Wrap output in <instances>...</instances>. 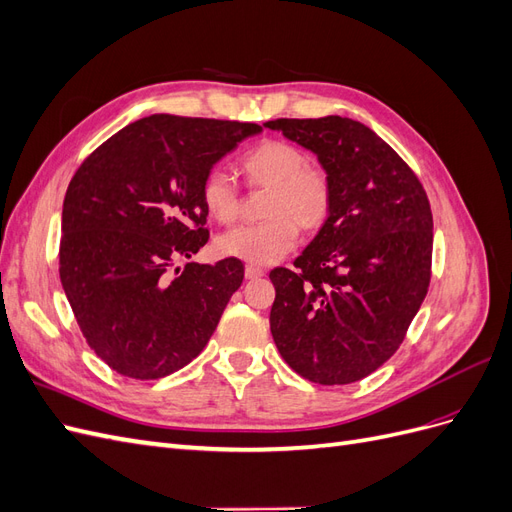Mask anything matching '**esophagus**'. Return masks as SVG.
I'll return each instance as SVG.
<instances>
[{
	"mask_svg": "<svg viewBox=\"0 0 512 512\" xmlns=\"http://www.w3.org/2000/svg\"><path fill=\"white\" fill-rule=\"evenodd\" d=\"M265 275V269L262 267H256V265H247L245 267V277L247 280H258V277Z\"/></svg>",
	"mask_w": 512,
	"mask_h": 512,
	"instance_id": "obj_1",
	"label": "esophagus"
}]
</instances>
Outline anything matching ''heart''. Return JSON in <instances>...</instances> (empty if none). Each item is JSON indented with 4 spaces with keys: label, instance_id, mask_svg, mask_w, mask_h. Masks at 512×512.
<instances>
[{
    "label": "heart",
    "instance_id": "heart-1",
    "mask_svg": "<svg viewBox=\"0 0 512 512\" xmlns=\"http://www.w3.org/2000/svg\"><path fill=\"white\" fill-rule=\"evenodd\" d=\"M239 166L252 185L271 188L265 207L269 220L226 230L218 239V252L250 265H273L297 243L299 228L314 232L327 222L333 205L331 179L286 141L254 145L243 153ZM200 198L213 220L228 224L237 218L239 194L224 170H209L200 185Z\"/></svg>",
    "mask_w": 512,
    "mask_h": 512
}]
</instances>
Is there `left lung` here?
I'll use <instances>...</instances> for the list:
<instances>
[{
	"label": "left lung",
	"mask_w": 512,
	"mask_h": 512,
	"mask_svg": "<svg viewBox=\"0 0 512 512\" xmlns=\"http://www.w3.org/2000/svg\"><path fill=\"white\" fill-rule=\"evenodd\" d=\"M265 128L316 153L333 188L329 218L294 260L297 269L269 273L273 342L309 382H356L391 359L427 294V194L410 166L359 121L275 119Z\"/></svg>",
	"instance_id": "1"
}]
</instances>
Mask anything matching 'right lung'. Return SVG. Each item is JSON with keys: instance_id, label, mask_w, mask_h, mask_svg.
Returning <instances> with one entry per match:
<instances>
[{"instance_id": "1", "label": "right lung", "mask_w": 512, "mask_h": 512, "mask_svg": "<svg viewBox=\"0 0 512 512\" xmlns=\"http://www.w3.org/2000/svg\"><path fill=\"white\" fill-rule=\"evenodd\" d=\"M258 123L143 117L72 177L61 211L59 277L76 322L117 374L156 380L203 352L243 265L175 262L209 241L205 175Z\"/></svg>"}]
</instances>
